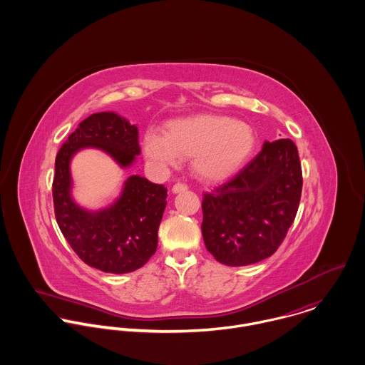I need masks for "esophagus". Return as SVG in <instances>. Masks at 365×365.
<instances>
[{
    "label": "esophagus",
    "mask_w": 365,
    "mask_h": 365,
    "mask_svg": "<svg viewBox=\"0 0 365 365\" xmlns=\"http://www.w3.org/2000/svg\"><path fill=\"white\" fill-rule=\"evenodd\" d=\"M188 190V185L184 184V182H177L173 185V192L177 194V192H182V191H187Z\"/></svg>",
    "instance_id": "1"
}]
</instances>
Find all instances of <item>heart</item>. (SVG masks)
<instances>
[{
	"mask_svg": "<svg viewBox=\"0 0 365 365\" xmlns=\"http://www.w3.org/2000/svg\"><path fill=\"white\" fill-rule=\"evenodd\" d=\"M256 148V132L247 122L226 115L198 113L165 125V133L148 130L146 157L157 165H177L192 156L194 171L205 180H223L236 173Z\"/></svg>",
	"mask_w": 365,
	"mask_h": 365,
	"instance_id": "heart-1",
	"label": "heart"
}]
</instances>
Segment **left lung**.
<instances>
[{
	"mask_svg": "<svg viewBox=\"0 0 365 365\" xmlns=\"http://www.w3.org/2000/svg\"><path fill=\"white\" fill-rule=\"evenodd\" d=\"M302 168L291 139L265 142L235 177L202 198V236L209 253L242 267L272 256L294 223Z\"/></svg>",
	"mask_w": 365,
	"mask_h": 365,
	"instance_id": "left-lung-1",
	"label": "left lung"
}]
</instances>
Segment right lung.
Here are the masks:
<instances>
[{"label":"right lung","instance_id":"1","mask_svg":"<svg viewBox=\"0 0 365 365\" xmlns=\"http://www.w3.org/2000/svg\"><path fill=\"white\" fill-rule=\"evenodd\" d=\"M83 148L101 149L120 167H129L140 155L138 128L115 112L93 113L80 122L56 156L52 190L57 225L74 253L104 272H132L156 253L167 188L130 175L112 207L80 208L70 195V160Z\"/></svg>","mask_w":365,"mask_h":365}]
</instances>
